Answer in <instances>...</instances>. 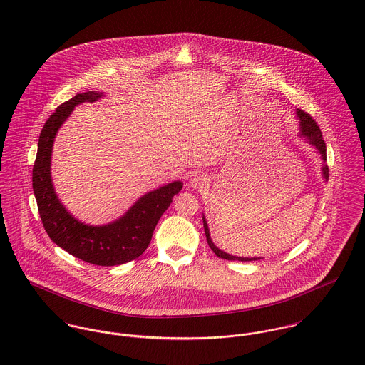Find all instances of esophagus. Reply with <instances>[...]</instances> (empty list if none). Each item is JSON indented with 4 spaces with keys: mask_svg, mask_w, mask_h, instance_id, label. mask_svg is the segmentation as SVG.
Returning a JSON list of instances; mask_svg holds the SVG:
<instances>
[{
    "mask_svg": "<svg viewBox=\"0 0 365 365\" xmlns=\"http://www.w3.org/2000/svg\"><path fill=\"white\" fill-rule=\"evenodd\" d=\"M189 183H190V186H192V187H195V189H200V187H204V186L208 183V180H207V178H205L204 175L198 173V175H193V176L190 178Z\"/></svg>",
    "mask_w": 365,
    "mask_h": 365,
    "instance_id": "obj_1",
    "label": "esophagus"
}]
</instances>
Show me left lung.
I'll use <instances>...</instances> for the list:
<instances>
[{"instance_id": "8db88e82", "label": "left lung", "mask_w": 365, "mask_h": 365, "mask_svg": "<svg viewBox=\"0 0 365 365\" xmlns=\"http://www.w3.org/2000/svg\"><path fill=\"white\" fill-rule=\"evenodd\" d=\"M296 115H297V119H299V123H300V132H299V136L300 138H304V140H307L309 144H311L321 155L324 164H322V178L325 180L329 179V169L328 165H325V161H327V144L324 141L322 138V133H321V129L318 128L317 122L309 116V113L302 111V110H296ZM202 224H204V232H205V237H207V242H208V246L211 247V250L215 252L217 257L220 258H224V259H229V261H257V259H261L262 257H237V255H232V254H227L224 250L218 249L211 236H210V229H208V224H207V220L205 217L202 215Z\"/></svg>"}]
</instances>
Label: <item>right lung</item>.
<instances>
[{
    "instance_id": "obj_1",
    "label": "right lung",
    "mask_w": 365,
    "mask_h": 365,
    "mask_svg": "<svg viewBox=\"0 0 365 365\" xmlns=\"http://www.w3.org/2000/svg\"><path fill=\"white\" fill-rule=\"evenodd\" d=\"M103 91H86L61 104L53 113L38 139L33 165V192L41 222L50 239L73 257L101 267H113L136 259L148 247L153 232L172 198L183 183L175 180L141 196L120 218L107 225H87L76 220L59 201L51 179V155L56 133L73 108L82 103H94Z\"/></svg>"
}]
</instances>
